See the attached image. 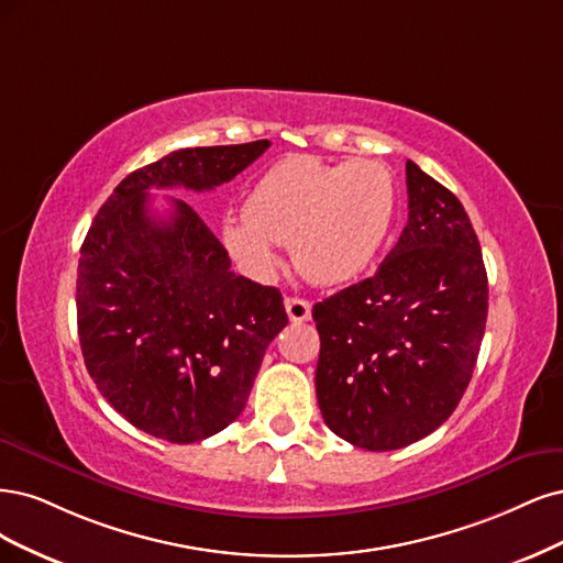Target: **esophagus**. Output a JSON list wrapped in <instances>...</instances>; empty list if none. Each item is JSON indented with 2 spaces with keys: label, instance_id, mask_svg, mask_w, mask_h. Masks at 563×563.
I'll return each instance as SVG.
<instances>
[{
  "label": "esophagus",
  "instance_id": "34e87169",
  "mask_svg": "<svg viewBox=\"0 0 563 563\" xmlns=\"http://www.w3.org/2000/svg\"><path fill=\"white\" fill-rule=\"evenodd\" d=\"M285 311L292 322H303L311 318V303L299 297H287L285 299Z\"/></svg>",
  "mask_w": 563,
  "mask_h": 563
}]
</instances>
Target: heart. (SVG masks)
I'll return each mask as SVG.
<instances>
[{
  "mask_svg": "<svg viewBox=\"0 0 563 563\" xmlns=\"http://www.w3.org/2000/svg\"><path fill=\"white\" fill-rule=\"evenodd\" d=\"M393 173L378 161L324 163L289 156L250 189L243 220H224L222 243L250 276L268 278L276 245H289L299 274L316 285L357 278L395 220Z\"/></svg>",
  "mask_w": 563,
  "mask_h": 563,
  "instance_id": "heart-1",
  "label": "heart"
}]
</instances>
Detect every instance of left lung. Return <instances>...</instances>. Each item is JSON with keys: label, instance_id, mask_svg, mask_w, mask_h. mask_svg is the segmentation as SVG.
Segmentation results:
<instances>
[{"label": "left lung", "instance_id": "left-lung-1", "mask_svg": "<svg viewBox=\"0 0 563 563\" xmlns=\"http://www.w3.org/2000/svg\"><path fill=\"white\" fill-rule=\"evenodd\" d=\"M407 194V227L376 274L313 306L320 413L367 451L402 449L449 419L486 328V268L465 208L413 161Z\"/></svg>", "mask_w": 563, "mask_h": 563}]
</instances>
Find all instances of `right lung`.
I'll list each match as a JSON object with an SVG mask.
<instances>
[{"label":"right lung","instance_id":"1","mask_svg":"<svg viewBox=\"0 0 563 563\" xmlns=\"http://www.w3.org/2000/svg\"><path fill=\"white\" fill-rule=\"evenodd\" d=\"M268 140L177 150L137 168L98 210L81 245L77 324L86 369L125 421L173 444L201 442L241 416L266 346L287 324L283 295L231 271L198 212L150 189L210 191Z\"/></svg>","mask_w":563,"mask_h":563}]
</instances>
